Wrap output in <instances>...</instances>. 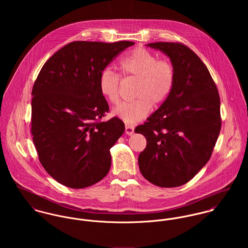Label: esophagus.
<instances>
[{"label":"esophagus","instance_id":"esophagus-1","mask_svg":"<svg viewBox=\"0 0 248 248\" xmlns=\"http://www.w3.org/2000/svg\"><path fill=\"white\" fill-rule=\"evenodd\" d=\"M125 133H126V135H128V136H132V135L135 133V127L132 126V125L126 124V125H125Z\"/></svg>","mask_w":248,"mask_h":248}]
</instances>
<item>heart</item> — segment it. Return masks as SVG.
I'll use <instances>...</instances> for the list:
<instances>
[{"instance_id":"1","label":"heart","mask_w":248,"mask_h":248,"mask_svg":"<svg viewBox=\"0 0 248 248\" xmlns=\"http://www.w3.org/2000/svg\"><path fill=\"white\" fill-rule=\"evenodd\" d=\"M118 69L126 76L138 78L135 96L112 110V114L128 124L140 121L152 109L153 104L163 103L170 95L175 83V70L167 61H157L155 54L139 47L122 59ZM119 77L110 70L99 76V91L112 105L119 102Z\"/></svg>"}]
</instances>
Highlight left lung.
I'll return each mask as SVG.
<instances>
[{"label": "left lung", "mask_w": 248, "mask_h": 248, "mask_svg": "<svg viewBox=\"0 0 248 248\" xmlns=\"http://www.w3.org/2000/svg\"><path fill=\"white\" fill-rule=\"evenodd\" d=\"M146 46L169 57L175 83L168 98L135 130L147 140L140 170L156 186L178 187L211 157L221 126L219 96L208 69L189 47L163 42Z\"/></svg>", "instance_id": "8db88e82"}]
</instances>
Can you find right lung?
<instances>
[{"instance_id": "add662e5", "label": "right lung", "mask_w": 248, "mask_h": 248, "mask_svg": "<svg viewBox=\"0 0 248 248\" xmlns=\"http://www.w3.org/2000/svg\"><path fill=\"white\" fill-rule=\"evenodd\" d=\"M134 42H72L43 66L32 89L31 134L39 159L59 183L81 189L109 171L110 148L123 135L117 117L99 119L108 110L99 76Z\"/></svg>"}]
</instances>
